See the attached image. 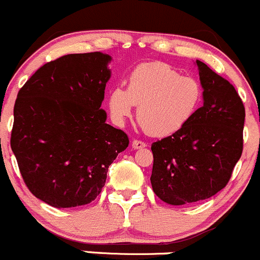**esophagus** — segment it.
Here are the masks:
<instances>
[{
    "instance_id": "34e87169",
    "label": "esophagus",
    "mask_w": 260,
    "mask_h": 260,
    "mask_svg": "<svg viewBox=\"0 0 260 260\" xmlns=\"http://www.w3.org/2000/svg\"><path fill=\"white\" fill-rule=\"evenodd\" d=\"M146 146V144L144 143V141H140V140H133V148L135 149V150H138V149H143V148H145Z\"/></svg>"
}]
</instances>
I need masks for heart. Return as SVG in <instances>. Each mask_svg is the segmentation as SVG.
<instances>
[{"mask_svg": "<svg viewBox=\"0 0 260 260\" xmlns=\"http://www.w3.org/2000/svg\"><path fill=\"white\" fill-rule=\"evenodd\" d=\"M203 100L197 79L181 76L165 62H145L129 75L127 89L111 87L108 108L117 126H124L138 108V120L146 133L162 138L178 133L195 116Z\"/></svg>", "mask_w": 260, "mask_h": 260, "instance_id": "1", "label": "heart"}]
</instances>
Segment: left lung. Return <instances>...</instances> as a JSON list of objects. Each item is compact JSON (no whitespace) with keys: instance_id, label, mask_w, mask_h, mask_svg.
Wrapping results in <instances>:
<instances>
[{"instance_id":"8db88e82","label":"left lung","mask_w":260,"mask_h":260,"mask_svg":"<svg viewBox=\"0 0 260 260\" xmlns=\"http://www.w3.org/2000/svg\"><path fill=\"white\" fill-rule=\"evenodd\" d=\"M203 106L178 133L152 143L150 181L170 205L209 199L228 184L242 156L245 109L234 86L197 60Z\"/></svg>"}]
</instances>
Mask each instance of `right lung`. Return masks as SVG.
Masks as SVG:
<instances>
[{"label":"right lung","mask_w":260,"mask_h":260,"mask_svg":"<svg viewBox=\"0 0 260 260\" xmlns=\"http://www.w3.org/2000/svg\"><path fill=\"white\" fill-rule=\"evenodd\" d=\"M111 56L70 53L45 63L18 91L11 149L23 181L53 208L89 204L129 145L101 109Z\"/></svg>","instance_id":"obj_1"}]
</instances>
